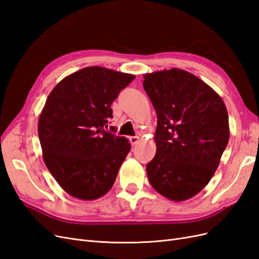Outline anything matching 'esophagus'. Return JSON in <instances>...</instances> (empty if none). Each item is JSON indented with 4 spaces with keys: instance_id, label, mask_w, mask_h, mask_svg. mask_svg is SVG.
Segmentation results:
<instances>
[{
    "instance_id": "obj_1",
    "label": "esophagus",
    "mask_w": 259,
    "mask_h": 259,
    "mask_svg": "<svg viewBox=\"0 0 259 259\" xmlns=\"http://www.w3.org/2000/svg\"><path fill=\"white\" fill-rule=\"evenodd\" d=\"M130 142H131L132 146H135L139 142V137L138 136H132V137H130Z\"/></svg>"
}]
</instances>
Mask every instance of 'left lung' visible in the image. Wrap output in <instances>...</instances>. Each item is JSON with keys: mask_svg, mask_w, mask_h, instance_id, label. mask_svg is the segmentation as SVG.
Returning <instances> with one entry per match:
<instances>
[{"mask_svg": "<svg viewBox=\"0 0 259 259\" xmlns=\"http://www.w3.org/2000/svg\"><path fill=\"white\" fill-rule=\"evenodd\" d=\"M144 79L158 116L148 179L163 197L188 200L209 183L228 145L227 108L210 86L185 70L145 73Z\"/></svg>", "mask_w": 259, "mask_h": 259, "instance_id": "1", "label": "left lung"}]
</instances>
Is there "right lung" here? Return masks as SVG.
I'll return each mask as SVG.
<instances>
[{
	"label": "right lung",
	"instance_id": "add662e5",
	"mask_svg": "<svg viewBox=\"0 0 259 259\" xmlns=\"http://www.w3.org/2000/svg\"><path fill=\"white\" fill-rule=\"evenodd\" d=\"M134 79L86 67L62 79L46 99L37 123L43 160L71 197L92 201L112 188L131 144L106 128L112 103Z\"/></svg>",
	"mask_w": 259,
	"mask_h": 259
}]
</instances>
